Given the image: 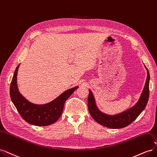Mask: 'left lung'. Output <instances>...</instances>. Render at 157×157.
Masks as SVG:
<instances>
[{"mask_svg": "<svg viewBox=\"0 0 157 157\" xmlns=\"http://www.w3.org/2000/svg\"><path fill=\"white\" fill-rule=\"evenodd\" d=\"M147 70V77L144 88L142 92L138 101L134 106L128 109L126 111L122 112L115 115H109L99 110L96 106L94 95L91 90H89L88 98V106L90 115L99 124L104 126L117 129V128H124L134 121L141 113L144 110L149 96V80L150 76L149 71Z\"/></svg>", "mask_w": 157, "mask_h": 157, "instance_id": "8db88e82", "label": "left lung"}]
</instances>
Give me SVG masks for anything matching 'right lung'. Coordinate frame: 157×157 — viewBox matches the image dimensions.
<instances>
[{"instance_id": "add662e5", "label": "right lung", "mask_w": 157, "mask_h": 157, "mask_svg": "<svg viewBox=\"0 0 157 157\" xmlns=\"http://www.w3.org/2000/svg\"><path fill=\"white\" fill-rule=\"evenodd\" d=\"M19 65L14 72L10 84V94L12 101L18 113L27 122L31 124L44 126L53 124L62 114L65 101L78 86L66 90L53 101L43 105L29 102L20 93L17 84Z\"/></svg>"}]
</instances>
